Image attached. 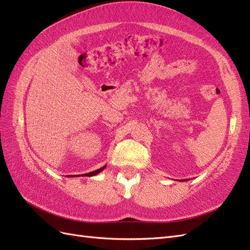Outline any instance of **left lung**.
Listing matches in <instances>:
<instances>
[{
	"instance_id": "8db88e82",
	"label": "left lung",
	"mask_w": 250,
	"mask_h": 250,
	"mask_svg": "<svg viewBox=\"0 0 250 250\" xmlns=\"http://www.w3.org/2000/svg\"><path fill=\"white\" fill-rule=\"evenodd\" d=\"M183 182H184V181H183Z\"/></svg>"
}]
</instances>
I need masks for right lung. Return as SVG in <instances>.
<instances>
[{"label":"right lung","mask_w":250,"mask_h":250,"mask_svg":"<svg viewBox=\"0 0 250 250\" xmlns=\"http://www.w3.org/2000/svg\"><path fill=\"white\" fill-rule=\"evenodd\" d=\"M105 167H106V166H104V167H101L100 169H97V170L92 171V172H88V173H85V174H79V175H76V176H94V175H97L98 173H100L101 171H104ZM68 176L70 177L72 175H68ZM74 176H75V175H74ZM76 176H75V177H76Z\"/></svg>","instance_id":"right-lung-1"}]
</instances>
